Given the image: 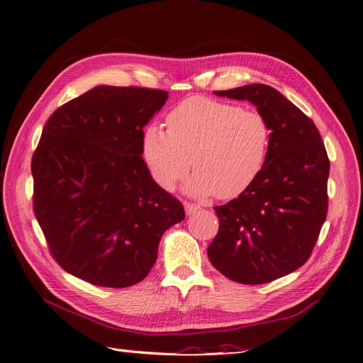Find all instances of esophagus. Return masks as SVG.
<instances>
[{
	"label": "esophagus",
	"mask_w": 363,
	"mask_h": 363,
	"mask_svg": "<svg viewBox=\"0 0 363 363\" xmlns=\"http://www.w3.org/2000/svg\"><path fill=\"white\" fill-rule=\"evenodd\" d=\"M199 208H200V206L192 204V203H186V201H184V211H186V215H192V213H195L196 211H199Z\"/></svg>",
	"instance_id": "esophagus-1"
}]
</instances>
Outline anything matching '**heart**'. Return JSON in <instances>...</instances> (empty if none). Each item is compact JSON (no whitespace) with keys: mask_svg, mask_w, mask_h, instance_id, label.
<instances>
[{"mask_svg":"<svg viewBox=\"0 0 363 363\" xmlns=\"http://www.w3.org/2000/svg\"><path fill=\"white\" fill-rule=\"evenodd\" d=\"M142 133V156L160 188H175L191 164L186 191L196 196L232 200L257 180L271 147V127L256 111L192 96Z\"/></svg>","mask_w":363,"mask_h":363,"instance_id":"obj_1","label":"heart"}]
</instances>
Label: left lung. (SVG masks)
I'll list each match as a JSON object with an SVG mask.
<instances>
[{"label": "left lung", "instance_id": "left-lung-1", "mask_svg": "<svg viewBox=\"0 0 363 363\" xmlns=\"http://www.w3.org/2000/svg\"><path fill=\"white\" fill-rule=\"evenodd\" d=\"M215 94L256 106L271 127V147L257 180L215 207L219 230L207 256L230 280L268 283L309 259L327 216L330 162L313 121L274 87L255 83Z\"/></svg>", "mask_w": 363, "mask_h": 363}]
</instances>
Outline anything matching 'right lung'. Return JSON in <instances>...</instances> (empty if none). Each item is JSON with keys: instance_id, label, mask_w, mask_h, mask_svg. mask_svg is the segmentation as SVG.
I'll return each mask as SVG.
<instances>
[{"instance_id": "add662e5", "label": "right lung", "mask_w": 363, "mask_h": 363, "mask_svg": "<svg viewBox=\"0 0 363 363\" xmlns=\"http://www.w3.org/2000/svg\"><path fill=\"white\" fill-rule=\"evenodd\" d=\"M167 100V91L96 86L50 116L33 155V208L51 255L95 286L144 280L162 235L184 219L140 156L144 127Z\"/></svg>"}]
</instances>
